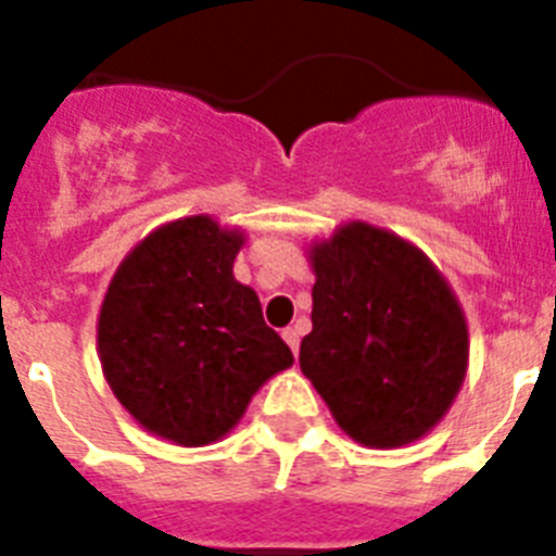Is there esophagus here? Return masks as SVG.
<instances>
[{
  "mask_svg": "<svg viewBox=\"0 0 556 556\" xmlns=\"http://www.w3.org/2000/svg\"><path fill=\"white\" fill-rule=\"evenodd\" d=\"M283 339H287V345L292 348L294 356H298V351H301V331H298V326L283 328Z\"/></svg>",
  "mask_w": 556,
  "mask_h": 556,
  "instance_id": "34e87169",
  "label": "esophagus"
}]
</instances>
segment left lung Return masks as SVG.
<instances>
[{"instance_id":"obj_1","label":"left lung","mask_w":556,"mask_h":556,"mask_svg":"<svg viewBox=\"0 0 556 556\" xmlns=\"http://www.w3.org/2000/svg\"><path fill=\"white\" fill-rule=\"evenodd\" d=\"M312 333L301 370L365 448H404L459 395L468 320L437 264L404 236L351 219L306 250Z\"/></svg>"}]
</instances>
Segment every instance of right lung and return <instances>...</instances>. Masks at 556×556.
<instances>
[{"mask_svg":"<svg viewBox=\"0 0 556 556\" xmlns=\"http://www.w3.org/2000/svg\"><path fill=\"white\" fill-rule=\"evenodd\" d=\"M248 236L211 214L172 219L113 273L97 317L102 376L144 431L203 448L236 429L292 351L233 278Z\"/></svg>","mask_w":556,"mask_h":556,"instance_id":"1","label":"right lung"}]
</instances>
